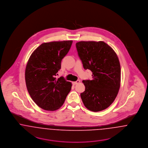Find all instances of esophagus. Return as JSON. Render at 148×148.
<instances>
[{
  "label": "esophagus",
  "instance_id": "esophagus-1",
  "mask_svg": "<svg viewBox=\"0 0 148 148\" xmlns=\"http://www.w3.org/2000/svg\"><path fill=\"white\" fill-rule=\"evenodd\" d=\"M79 83H80V80H77L76 82H73V85H76L78 84Z\"/></svg>",
  "mask_w": 148,
  "mask_h": 148
}]
</instances>
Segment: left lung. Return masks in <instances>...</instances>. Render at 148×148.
Here are the masks:
<instances>
[{"instance_id":"1","label":"left lung","mask_w":148,"mask_h":148,"mask_svg":"<svg viewBox=\"0 0 148 148\" xmlns=\"http://www.w3.org/2000/svg\"><path fill=\"white\" fill-rule=\"evenodd\" d=\"M78 56L84 69L92 73V79L84 80L85 89L80 94L85 106L97 112L108 108L119 90L121 71L119 60L114 50L104 42L76 43Z\"/></svg>"}]
</instances>
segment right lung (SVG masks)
Returning <instances> with one entry per match:
<instances>
[{"instance_id": "obj_1", "label": "right lung", "mask_w": 148, "mask_h": 148, "mask_svg": "<svg viewBox=\"0 0 148 148\" xmlns=\"http://www.w3.org/2000/svg\"><path fill=\"white\" fill-rule=\"evenodd\" d=\"M72 40L44 42L32 54L25 79L29 94L35 104L48 111L56 110L65 101L71 83L63 77L56 79L61 63L71 49Z\"/></svg>"}]
</instances>
